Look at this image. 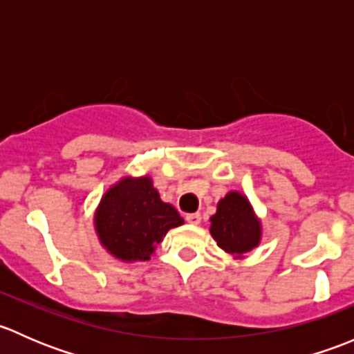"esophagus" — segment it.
Segmentation results:
<instances>
[{
    "label": "esophagus",
    "instance_id": "obj_1",
    "mask_svg": "<svg viewBox=\"0 0 354 354\" xmlns=\"http://www.w3.org/2000/svg\"><path fill=\"white\" fill-rule=\"evenodd\" d=\"M185 219H187L190 224H198L200 221H202V216H200L198 212H192V214H187Z\"/></svg>",
    "mask_w": 354,
    "mask_h": 354
}]
</instances>
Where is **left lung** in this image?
I'll return each instance as SVG.
<instances>
[{"label": "left lung", "instance_id": "8db88e82", "mask_svg": "<svg viewBox=\"0 0 354 354\" xmlns=\"http://www.w3.org/2000/svg\"><path fill=\"white\" fill-rule=\"evenodd\" d=\"M210 234L227 253L250 252L260 241V223L253 214L248 198L231 192L217 203V212L210 217Z\"/></svg>", "mask_w": 354, "mask_h": 354}]
</instances>
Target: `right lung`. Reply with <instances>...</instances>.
Instances as JSON below:
<instances>
[{
  "mask_svg": "<svg viewBox=\"0 0 354 354\" xmlns=\"http://www.w3.org/2000/svg\"><path fill=\"white\" fill-rule=\"evenodd\" d=\"M94 221L101 243L124 262L149 260L167 231L183 224L178 210L160 200L149 176L123 178L111 187Z\"/></svg>",
  "mask_w": 354,
  "mask_h": 354,
  "instance_id": "1",
  "label": "right lung"
}]
</instances>
